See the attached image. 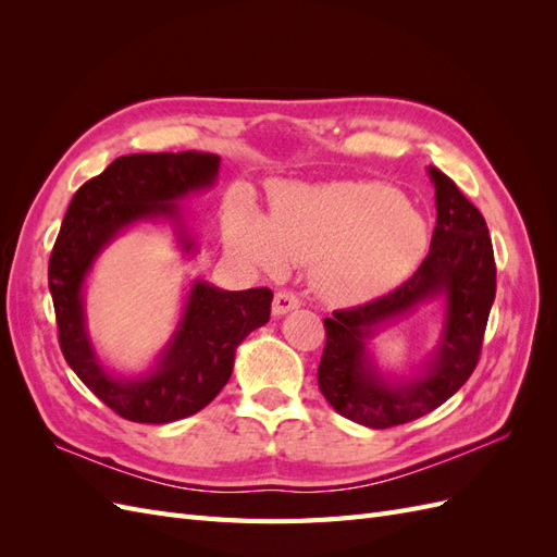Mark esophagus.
I'll list each match as a JSON object with an SVG mask.
<instances>
[{"mask_svg": "<svg viewBox=\"0 0 557 557\" xmlns=\"http://www.w3.org/2000/svg\"><path fill=\"white\" fill-rule=\"evenodd\" d=\"M297 307H299V299H297L295 293H290V290H278V293L274 295L272 313H274V315H285V313L297 309Z\"/></svg>", "mask_w": 557, "mask_h": 557, "instance_id": "34e87169", "label": "esophagus"}]
</instances>
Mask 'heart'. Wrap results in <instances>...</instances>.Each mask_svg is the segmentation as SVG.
I'll return each instance as SVG.
<instances>
[{
    "instance_id": "obj_1",
    "label": "heart",
    "mask_w": 557,
    "mask_h": 557,
    "mask_svg": "<svg viewBox=\"0 0 557 557\" xmlns=\"http://www.w3.org/2000/svg\"><path fill=\"white\" fill-rule=\"evenodd\" d=\"M227 244L267 272L313 262L311 281L334 305H356L391 290L423 262L430 223L385 183L285 185L272 218L244 205L230 215Z\"/></svg>"
}]
</instances>
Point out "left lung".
I'll list each match as a JSON object with an SVG mask.
<instances>
[{"mask_svg":"<svg viewBox=\"0 0 557 557\" xmlns=\"http://www.w3.org/2000/svg\"><path fill=\"white\" fill-rule=\"evenodd\" d=\"M428 172L434 183L436 225L423 264L393 293L323 320L325 350L318 387L336 413L364 428L411 423L458 393L476 369L495 301L497 269L481 211L444 172L436 166ZM440 296L447 309L445 325L424 376L411 382L385 380L371 362L366 342L381 322Z\"/></svg>","mask_w":557,"mask_h":557,"instance_id":"1","label":"left lung"}]
</instances>
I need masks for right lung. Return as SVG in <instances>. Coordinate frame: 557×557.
Segmentation results:
<instances>
[{
  "label": "right lung",
  "instance_id": "add662e5",
  "mask_svg": "<svg viewBox=\"0 0 557 557\" xmlns=\"http://www.w3.org/2000/svg\"><path fill=\"white\" fill-rule=\"evenodd\" d=\"M218 166L221 158L197 150L113 160L76 190L50 252L48 288L62 356L111 411L132 423H174L205 409L230 381L234 350L272 313L269 288L230 293L195 281L156 369L139 379H117L95 356L83 311V281L95 258L132 223L156 218L174 221L183 250H193L176 201L211 188Z\"/></svg>",
  "mask_w": 557,
  "mask_h": 557
}]
</instances>
